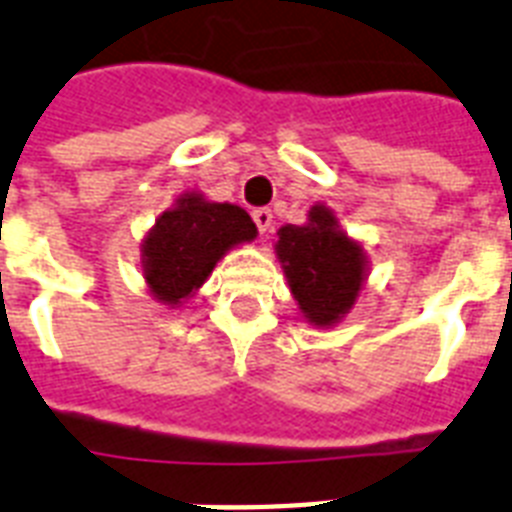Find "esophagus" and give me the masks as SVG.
Returning a JSON list of instances; mask_svg holds the SVG:
<instances>
[{"label":"esophagus","mask_w":512,"mask_h":512,"mask_svg":"<svg viewBox=\"0 0 512 512\" xmlns=\"http://www.w3.org/2000/svg\"><path fill=\"white\" fill-rule=\"evenodd\" d=\"M252 220H255V226L260 234H270V231H273V213H270L268 207H257L255 213H252Z\"/></svg>","instance_id":"1"}]
</instances>
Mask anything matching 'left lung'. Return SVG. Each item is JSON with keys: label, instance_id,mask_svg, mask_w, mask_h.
Returning a JSON list of instances; mask_svg holds the SVG:
<instances>
[{"label": "left lung", "instance_id": "left-lung-1", "mask_svg": "<svg viewBox=\"0 0 512 512\" xmlns=\"http://www.w3.org/2000/svg\"><path fill=\"white\" fill-rule=\"evenodd\" d=\"M276 252L307 321L331 326L350 313L365 281V255L328 207L315 205L305 226L281 228Z\"/></svg>", "mask_w": 512, "mask_h": 512}]
</instances>
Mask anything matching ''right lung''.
<instances>
[{
	"label": "right lung",
	"instance_id": "1",
	"mask_svg": "<svg viewBox=\"0 0 512 512\" xmlns=\"http://www.w3.org/2000/svg\"><path fill=\"white\" fill-rule=\"evenodd\" d=\"M255 234V223L242 207L184 194L173 210L157 218L141 247L149 289L165 305H178L205 284L228 249Z\"/></svg>",
	"mask_w": 512,
	"mask_h": 512
}]
</instances>
